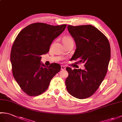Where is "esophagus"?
I'll return each instance as SVG.
<instances>
[{
	"label": "esophagus",
	"mask_w": 122,
	"mask_h": 122,
	"mask_svg": "<svg viewBox=\"0 0 122 122\" xmlns=\"http://www.w3.org/2000/svg\"><path fill=\"white\" fill-rule=\"evenodd\" d=\"M61 69L62 70H64L66 69V66H61Z\"/></svg>",
	"instance_id": "1"
}]
</instances>
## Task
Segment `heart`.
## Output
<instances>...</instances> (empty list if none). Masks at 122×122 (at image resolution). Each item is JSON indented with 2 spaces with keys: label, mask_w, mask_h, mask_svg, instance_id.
<instances>
[{
  "label": "heart",
  "mask_w": 122,
  "mask_h": 122,
  "mask_svg": "<svg viewBox=\"0 0 122 122\" xmlns=\"http://www.w3.org/2000/svg\"><path fill=\"white\" fill-rule=\"evenodd\" d=\"M70 41H73L72 38L70 37V36H66V37H64L63 38V42L66 43V42H70Z\"/></svg>",
  "instance_id": "1"
}]
</instances>
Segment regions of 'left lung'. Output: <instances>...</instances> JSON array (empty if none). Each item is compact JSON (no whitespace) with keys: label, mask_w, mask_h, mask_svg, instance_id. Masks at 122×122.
<instances>
[{"label":"left lung","mask_w":122,"mask_h":122,"mask_svg":"<svg viewBox=\"0 0 122 122\" xmlns=\"http://www.w3.org/2000/svg\"><path fill=\"white\" fill-rule=\"evenodd\" d=\"M68 29L76 45L72 58L78 60L76 63H84L85 69L67 67L66 89L73 97L83 99L94 94L107 74L111 58L110 43L105 36L92 25H69Z\"/></svg>","instance_id":"8db88e82"}]
</instances>
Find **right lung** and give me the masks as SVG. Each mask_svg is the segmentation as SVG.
Here are the masks:
<instances>
[{"mask_svg":"<svg viewBox=\"0 0 122 122\" xmlns=\"http://www.w3.org/2000/svg\"><path fill=\"white\" fill-rule=\"evenodd\" d=\"M66 25H52L34 23L23 29L11 48L10 61L13 76L22 90L29 96H37L48 89L61 66L41 63V56L47 53L53 40L63 32Z\"/></svg>","mask_w":122,"mask_h":122,"instance_id":"right-lung-1","label":"right lung"}]
</instances>
